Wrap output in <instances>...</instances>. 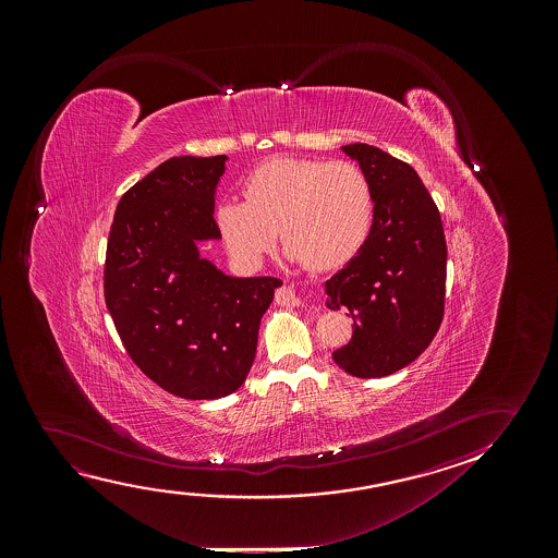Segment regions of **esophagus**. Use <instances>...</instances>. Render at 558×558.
I'll use <instances>...</instances> for the list:
<instances>
[{
  "instance_id": "esophagus-1",
  "label": "esophagus",
  "mask_w": 558,
  "mask_h": 558,
  "mask_svg": "<svg viewBox=\"0 0 558 558\" xmlns=\"http://www.w3.org/2000/svg\"><path fill=\"white\" fill-rule=\"evenodd\" d=\"M276 303H278V305L295 306L299 305V298L295 295V291L283 286V288L276 291Z\"/></svg>"
}]
</instances>
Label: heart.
Here are the masks:
<instances>
[{
  "mask_svg": "<svg viewBox=\"0 0 558 558\" xmlns=\"http://www.w3.org/2000/svg\"><path fill=\"white\" fill-rule=\"evenodd\" d=\"M244 202L215 206L225 250L240 267H259L276 242L313 270L343 267L366 244L374 222V192L351 161L278 156L242 183Z\"/></svg>",
  "mask_w": 558,
  "mask_h": 558,
  "instance_id": "obj_1",
  "label": "heart"
}]
</instances>
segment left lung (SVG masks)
<instances>
[{"mask_svg": "<svg viewBox=\"0 0 558 558\" xmlns=\"http://www.w3.org/2000/svg\"><path fill=\"white\" fill-rule=\"evenodd\" d=\"M374 192V222L347 267L326 282L331 311L354 320L337 366L362 379L412 364L440 328L446 295V238L438 207L412 166L377 146H341Z\"/></svg>", "mask_w": 558, "mask_h": 558, "instance_id": "left-lung-1", "label": "left lung"}]
</instances>
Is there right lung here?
I'll list each match as a JSON object with an SVG mask.
<instances>
[{"mask_svg":"<svg viewBox=\"0 0 558 558\" xmlns=\"http://www.w3.org/2000/svg\"><path fill=\"white\" fill-rule=\"evenodd\" d=\"M227 156L169 158L116 207L105 263V301L131 360L161 389L215 400L242 387L263 314L282 282L234 278L199 255L221 240L215 191Z\"/></svg>","mask_w":558,"mask_h":558,"instance_id":"obj_1","label":"right lung"}]
</instances>
